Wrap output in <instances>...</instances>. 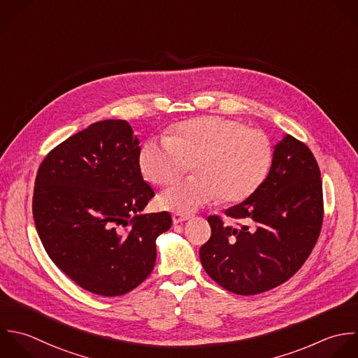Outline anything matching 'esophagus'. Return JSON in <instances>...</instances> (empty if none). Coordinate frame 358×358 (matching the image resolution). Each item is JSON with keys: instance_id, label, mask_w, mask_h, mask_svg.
I'll return each instance as SVG.
<instances>
[{"instance_id": "34e87169", "label": "esophagus", "mask_w": 358, "mask_h": 358, "mask_svg": "<svg viewBox=\"0 0 358 358\" xmlns=\"http://www.w3.org/2000/svg\"><path fill=\"white\" fill-rule=\"evenodd\" d=\"M188 219H191V216H189V215H184V213H173V222H174L176 224L182 223V222H185V220H188Z\"/></svg>"}]
</instances>
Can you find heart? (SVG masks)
I'll use <instances>...</instances> for the list:
<instances>
[{"label": "heart", "instance_id": "heart-1", "mask_svg": "<svg viewBox=\"0 0 358 358\" xmlns=\"http://www.w3.org/2000/svg\"><path fill=\"white\" fill-rule=\"evenodd\" d=\"M187 163L195 176L159 198L167 210L191 213L219 198L227 203L247 199L268 176L272 143L261 129L209 115L176 124L164 139L145 141L139 152L143 176L159 187L180 178Z\"/></svg>", "mask_w": 358, "mask_h": 358}]
</instances>
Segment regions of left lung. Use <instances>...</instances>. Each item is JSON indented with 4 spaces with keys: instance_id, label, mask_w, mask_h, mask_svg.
<instances>
[{
    "instance_id": "1",
    "label": "left lung",
    "mask_w": 358,
    "mask_h": 358,
    "mask_svg": "<svg viewBox=\"0 0 358 358\" xmlns=\"http://www.w3.org/2000/svg\"><path fill=\"white\" fill-rule=\"evenodd\" d=\"M226 216L245 223L236 227L208 217L212 236L199 250L206 273L241 296L287 282L314 250L324 220L321 171L310 148L286 135L275 146L265 181Z\"/></svg>"
}]
</instances>
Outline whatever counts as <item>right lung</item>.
Listing matches in <instances>:
<instances>
[{"instance_id": "obj_1", "label": "right lung", "mask_w": 358, "mask_h": 358, "mask_svg": "<svg viewBox=\"0 0 358 358\" xmlns=\"http://www.w3.org/2000/svg\"><path fill=\"white\" fill-rule=\"evenodd\" d=\"M139 141L125 120H104L69 136L41 162L33 219L51 261L82 289L122 296L153 271L167 212L142 213L155 196L143 181Z\"/></svg>"}]
</instances>
